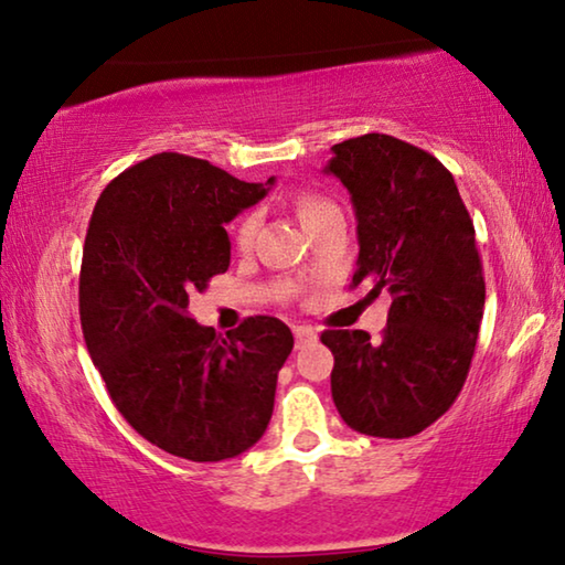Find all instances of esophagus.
Wrapping results in <instances>:
<instances>
[{
  "instance_id": "1",
  "label": "esophagus",
  "mask_w": 565,
  "mask_h": 565,
  "mask_svg": "<svg viewBox=\"0 0 565 565\" xmlns=\"http://www.w3.org/2000/svg\"><path fill=\"white\" fill-rule=\"evenodd\" d=\"M292 333H296V347L298 349L306 347V343H310V341H316V337H318V333L310 329V326H298V329H292Z\"/></svg>"
}]
</instances>
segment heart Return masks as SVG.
Returning <instances> with one entry per match:
<instances>
[{
	"mask_svg": "<svg viewBox=\"0 0 565 565\" xmlns=\"http://www.w3.org/2000/svg\"><path fill=\"white\" fill-rule=\"evenodd\" d=\"M329 209H337V206H333L331 201L318 199V195H302V199H298V214L302 218V224H310L316 216H321L323 211H329ZM255 232H257V214H247L236 222L234 239L242 249H247L252 239H255Z\"/></svg>",
	"mask_w": 565,
	"mask_h": 565,
	"instance_id": "b5f03b06",
	"label": "heart"
}]
</instances>
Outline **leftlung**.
<instances>
[{"instance_id": "1", "label": "left lung", "mask_w": 565, "mask_h": 565, "mask_svg": "<svg viewBox=\"0 0 565 565\" xmlns=\"http://www.w3.org/2000/svg\"><path fill=\"white\" fill-rule=\"evenodd\" d=\"M331 152L323 173L347 185L356 214L351 285L392 298L382 341L321 333L333 354V403L364 436H418L459 397L484 316L471 216L454 175L420 147L372 132Z\"/></svg>"}]
</instances>
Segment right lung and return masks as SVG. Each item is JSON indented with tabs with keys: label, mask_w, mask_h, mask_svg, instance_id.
Here are the masks:
<instances>
[{
	"label": "right lung",
	"mask_w": 565,
	"mask_h": 565,
	"mask_svg": "<svg viewBox=\"0 0 565 565\" xmlns=\"http://www.w3.org/2000/svg\"><path fill=\"white\" fill-rule=\"evenodd\" d=\"M273 185L160 152L114 178L88 222L78 282L88 354L125 420L188 461L234 459L273 418L288 326L252 316L222 339L188 316V292L228 269L224 226Z\"/></svg>",
	"instance_id": "obj_1"
}]
</instances>
